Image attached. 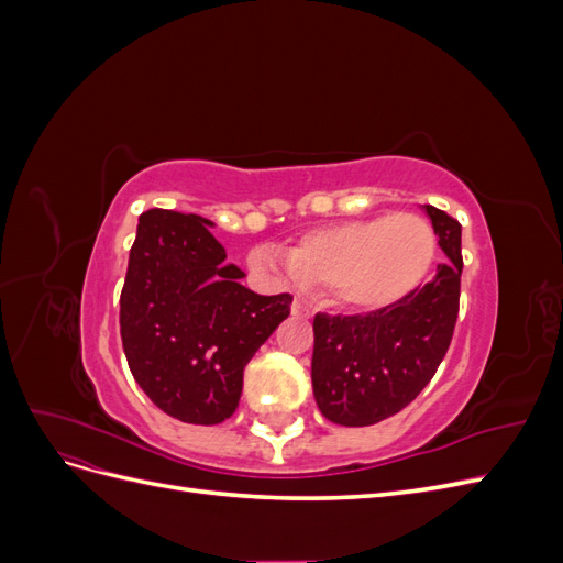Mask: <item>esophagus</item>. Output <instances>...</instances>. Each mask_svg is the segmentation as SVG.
<instances>
[{"label": "esophagus", "instance_id": "34e87169", "mask_svg": "<svg viewBox=\"0 0 563 563\" xmlns=\"http://www.w3.org/2000/svg\"><path fill=\"white\" fill-rule=\"evenodd\" d=\"M291 312L296 314V317H312V305L310 302H305L302 298H296L294 300V305H291Z\"/></svg>", "mask_w": 563, "mask_h": 563}]
</instances>
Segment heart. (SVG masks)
Here are the masks:
<instances>
[{"label": "heart", "mask_w": 563, "mask_h": 563, "mask_svg": "<svg viewBox=\"0 0 563 563\" xmlns=\"http://www.w3.org/2000/svg\"><path fill=\"white\" fill-rule=\"evenodd\" d=\"M437 253V234L418 213H389L333 223L302 234L286 251V263L308 286H327L347 310L389 308L418 288ZM253 261L275 267L269 251Z\"/></svg>", "instance_id": "b5f03b06"}]
</instances>
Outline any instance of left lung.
I'll list each match as a JSON object with an SVG mask.
<instances>
[{
    "instance_id": "obj_1",
    "label": "left lung",
    "mask_w": 563,
    "mask_h": 563,
    "mask_svg": "<svg viewBox=\"0 0 563 563\" xmlns=\"http://www.w3.org/2000/svg\"><path fill=\"white\" fill-rule=\"evenodd\" d=\"M446 261L432 282L366 314H317L312 389L323 418L366 428L399 413L432 380L451 345L463 253L460 223L424 203Z\"/></svg>"
}]
</instances>
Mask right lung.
Listing matches in <instances>:
<instances>
[{
  "label": "right lung",
  "instance_id": "right-lung-1",
  "mask_svg": "<svg viewBox=\"0 0 563 563\" xmlns=\"http://www.w3.org/2000/svg\"><path fill=\"white\" fill-rule=\"evenodd\" d=\"M211 220L150 209L139 220L119 298L129 368L152 404L192 424L240 406L251 356L291 314V294L258 296L209 232Z\"/></svg>",
  "mask_w": 563,
  "mask_h": 563
}]
</instances>
